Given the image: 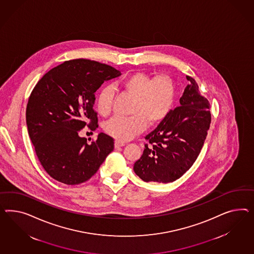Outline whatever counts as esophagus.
I'll list each match as a JSON object with an SVG mask.
<instances>
[{
  "label": "esophagus",
  "mask_w": 254,
  "mask_h": 254,
  "mask_svg": "<svg viewBox=\"0 0 254 254\" xmlns=\"http://www.w3.org/2000/svg\"><path fill=\"white\" fill-rule=\"evenodd\" d=\"M125 145H126L125 142L119 141V140H116V142H115V147H116V148H120V147H123Z\"/></svg>",
  "instance_id": "1"
}]
</instances>
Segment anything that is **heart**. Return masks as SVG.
Returning a JSON list of instances; mask_svg holds the SVG:
<instances>
[{
    "label": "heart",
    "mask_w": 254,
    "mask_h": 254,
    "mask_svg": "<svg viewBox=\"0 0 254 254\" xmlns=\"http://www.w3.org/2000/svg\"><path fill=\"white\" fill-rule=\"evenodd\" d=\"M121 87L135 97L131 117H115L104 125V130L120 141H127L147 128L148 124L162 123L171 113L176 99V87L171 77L160 75L152 78L143 72H136L125 77ZM114 100L113 89L105 86L96 97L97 112L107 116Z\"/></svg>",
    "instance_id": "b5f03b06"
}]
</instances>
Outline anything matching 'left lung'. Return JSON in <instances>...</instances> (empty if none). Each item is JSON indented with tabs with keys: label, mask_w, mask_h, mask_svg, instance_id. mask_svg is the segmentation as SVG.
Here are the masks:
<instances>
[{
	"label": "left lung",
	"mask_w": 254,
	"mask_h": 254,
	"mask_svg": "<svg viewBox=\"0 0 254 254\" xmlns=\"http://www.w3.org/2000/svg\"><path fill=\"white\" fill-rule=\"evenodd\" d=\"M187 79L180 106L145 137L148 143L134 164V172L145 182L169 183L181 178L203 146L211 124V105L191 76L187 75Z\"/></svg>",
	"instance_id": "1"
}]
</instances>
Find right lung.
<instances>
[{
    "label": "right lung",
    "mask_w": 254,
    "mask_h": 254,
    "mask_svg": "<svg viewBox=\"0 0 254 254\" xmlns=\"http://www.w3.org/2000/svg\"><path fill=\"white\" fill-rule=\"evenodd\" d=\"M121 73L87 59L65 61L51 69L28 99V135L44 170L53 179L77 185L89 180L114 151V138L100 133L90 144L79 131L98 127L93 109L97 89Z\"/></svg>",
    "instance_id": "obj_1"
}]
</instances>
